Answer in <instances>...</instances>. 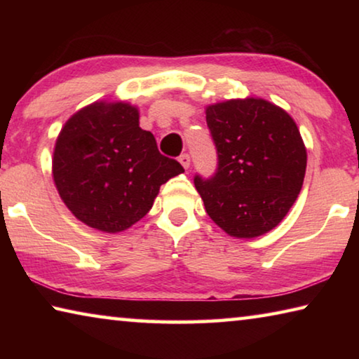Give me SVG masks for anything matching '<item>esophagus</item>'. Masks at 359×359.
Instances as JSON below:
<instances>
[{"mask_svg":"<svg viewBox=\"0 0 359 359\" xmlns=\"http://www.w3.org/2000/svg\"><path fill=\"white\" fill-rule=\"evenodd\" d=\"M179 161H180V165L182 166H184L185 169H188V168H190V155H188V154H182L180 156H179Z\"/></svg>","mask_w":359,"mask_h":359,"instance_id":"34e87169","label":"esophagus"}]
</instances>
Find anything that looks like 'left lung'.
<instances>
[{"label": "left lung", "mask_w": 359, "mask_h": 359, "mask_svg": "<svg viewBox=\"0 0 359 359\" xmlns=\"http://www.w3.org/2000/svg\"><path fill=\"white\" fill-rule=\"evenodd\" d=\"M217 169L194 175L205 212L234 238H257L276 228L301 191L307 151L294 120L258 98L205 109Z\"/></svg>", "instance_id": "obj_1"}]
</instances>
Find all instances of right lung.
Instances as JSON below:
<instances>
[{
    "mask_svg": "<svg viewBox=\"0 0 359 359\" xmlns=\"http://www.w3.org/2000/svg\"><path fill=\"white\" fill-rule=\"evenodd\" d=\"M184 172L160 154L126 102H93L66 121L53 151L63 203L90 228L118 233L147 215L163 184Z\"/></svg>",
    "mask_w": 359,
    "mask_h": 359,
    "instance_id": "add662e5",
    "label": "right lung"
}]
</instances>
